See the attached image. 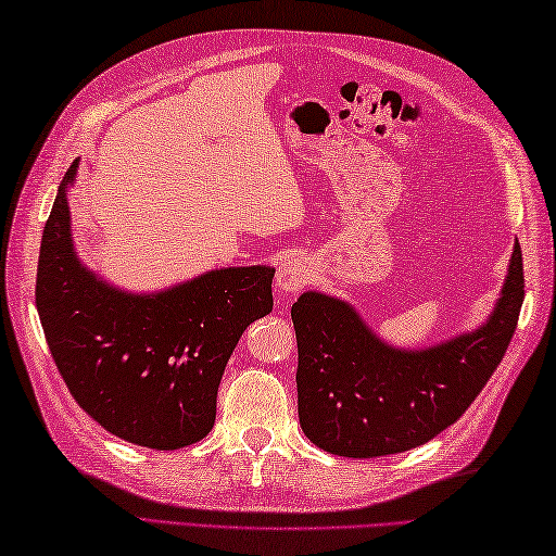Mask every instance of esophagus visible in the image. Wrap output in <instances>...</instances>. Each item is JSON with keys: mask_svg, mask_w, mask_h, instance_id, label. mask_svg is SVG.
I'll return each mask as SVG.
<instances>
[{"mask_svg": "<svg viewBox=\"0 0 556 556\" xmlns=\"http://www.w3.org/2000/svg\"><path fill=\"white\" fill-rule=\"evenodd\" d=\"M311 275H313V267L308 263V257L289 255V257H285V263L279 265L277 287L281 293H296L299 289L308 285Z\"/></svg>", "mask_w": 556, "mask_h": 556, "instance_id": "34e87169", "label": "esophagus"}]
</instances>
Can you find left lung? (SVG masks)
<instances>
[{
	"label": "left lung",
	"mask_w": 556,
	"mask_h": 556,
	"mask_svg": "<svg viewBox=\"0 0 556 556\" xmlns=\"http://www.w3.org/2000/svg\"><path fill=\"white\" fill-rule=\"evenodd\" d=\"M523 255L490 323L425 351H394L349 303L308 291L291 305L299 344V420L329 454L372 458L416 448L454 425L497 370L523 305Z\"/></svg>",
	"instance_id": "8db88e82"
}]
</instances>
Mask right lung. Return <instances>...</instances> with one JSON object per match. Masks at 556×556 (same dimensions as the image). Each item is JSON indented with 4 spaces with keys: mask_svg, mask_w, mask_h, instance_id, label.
Returning <instances> with one entry per match:
<instances>
[{
    "mask_svg": "<svg viewBox=\"0 0 556 556\" xmlns=\"http://www.w3.org/2000/svg\"><path fill=\"white\" fill-rule=\"evenodd\" d=\"M45 224L35 305L76 404L122 440L167 452L215 425L217 389L243 329L271 311V267H227L157 296H131L80 267L66 186Z\"/></svg>",
    "mask_w": 556,
    "mask_h": 556,
    "instance_id": "1",
    "label": "right lung"
}]
</instances>
